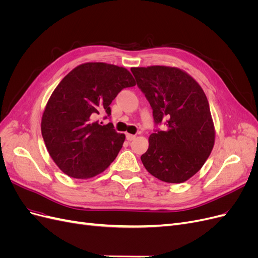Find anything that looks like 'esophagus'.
Segmentation results:
<instances>
[{
    "label": "esophagus",
    "instance_id": "34e87169",
    "mask_svg": "<svg viewBox=\"0 0 258 258\" xmlns=\"http://www.w3.org/2000/svg\"><path fill=\"white\" fill-rule=\"evenodd\" d=\"M126 138H127L128 141H132V140L136 139V136H135V135H129V134H127V135H126Z\"/></svg>",
    "mask_w": 258,
    "mask_h": 258
}]
</instances>
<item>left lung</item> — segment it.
Returning a JSON list of instances; mask_svg holds the SVG:
<instances>
[{"label": "left lung", "mask_w": 258, "mask_h": 258, "mask_svg": "<svg viewBox=\"0 0 258 258\" xmlns=\"http://www.w3.org/2000/svg\"><path fill=\"white\" fill-rule=\"evenodd\" d=\"M138 87L153 110L156 129L141 160L155 177L183 183L205 165L214 145L215 131L206 93L182 70L154 66L132 68Z\"/></svg>", "instance_id": "left-lung-1"}]
</instances>
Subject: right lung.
Segmentation results:
<instances>
[{"label":"right lung","mask_w":258,"mask_h":258,"mask_svg":"<svg viewBox=\"0 0 258 258\" xmlns=\"http://www.w3.org/2000/svg\"><path fill=\"white\" fill-rule=\"evenodd\" d=\"M136 85L128 70L88 62L72 70L53 90L42 117V136L52 160L74 178L96 176L118 155L124 135L112 122L101 126L97 115H111L110 104ZM102 123V122H101Z\"/></svg>","instance_id":"add662e5"}]
</instances>
